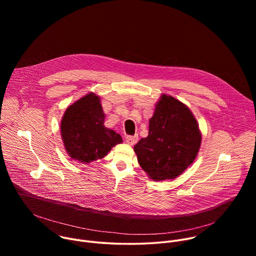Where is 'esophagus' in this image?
Returning a JSON list of instances; mask_svg holds the SVG:
<instances>
[{"mask_svg":"<svg viewBox=\"0 0 256 256\" xmlns=\"http://www.w3.org/2000/svg\"><path fill=\"white\" fill-rule=\"evenodd\" d=\"M138 136H126V142L128 144H130V146H132V144H134L136 142H138Z\"/></svg>","mask_w":256,"mask_h":256,"instance_id":"34e87169","label":"esophagus"}]
</instances>
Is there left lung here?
<instances>
[{"instance_id":"8db88e82","label":"left lung","mask_w":256,"mask_h":256,"mask_svg":"<svg viewBox=\"0 0 256 256\" xmlns=\"http://www.w3.org/2000/svg\"><path fill=\"white\" fill-rule=\"evenodd\" d=\"M149 134L134 147L140 166L153 180L174 179L196 159L202 142L190 108L163 94L149 120Z\"/></svg>"}]
</instances>
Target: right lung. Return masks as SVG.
<instances>
[{
  "label": "right lung",
  "instance_id": "add662e5",
  "mask_svg": "<svg viewBox=\"0 0 256 256\" xmlns=\"http://www.w3.org/2000/svg\"><path fill=\"white\" fill-rule=\"evenodd\" d=\"M104 118L100 99L92 92L66 108L60 122V136L72 159L90 163L122 142L120 134L104 126Z\"/></svg>",
  "mask_w": 256,
  "mask_h": 256
}]
</instances>
